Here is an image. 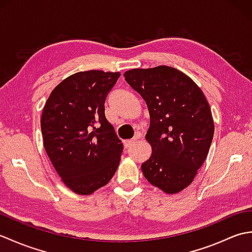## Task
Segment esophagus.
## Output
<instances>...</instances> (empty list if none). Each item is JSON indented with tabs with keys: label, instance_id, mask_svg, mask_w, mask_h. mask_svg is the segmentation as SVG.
<instances>
[{
	"label": "esophagus",
	"instance_id": "obj_1",
	"mask_svg": "<svg viewBox=\"0 0 252 252\" xmlns=\"http://www.w3.org/2000/svg\"><path fill=\"white\" fill-rule=\"evenodd\" d=\"M138 138H140V135H136L134 138H132V140H127L125 142V146L126 147H130L132 145H134V144L137 142Z\"/></svg>",
	"mask_w": 252,
	"mask_h": 252
}]
</instances>
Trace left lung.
<instances>
[{"instance_id":"8db88e82","label":"left lung","mask_w":252,"mask_h":252,"mask_svg":"<svg viewBox=\"0 0 252 252\" xmlns=\"http://www.w3.org/2000/svg\"><path fill=\"white\" fill-rule=\"evenodd\" d=\"M125 78L151 115L146 140L153 154L142 163L143 174L167 194H176L191 183L207 158L215 133L210 106L199 87L172 67L131 69Z\"/></svg>"}]
</instances>
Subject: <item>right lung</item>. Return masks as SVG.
<instances>
[{
    "label": "right lung",
    "mask_w": 252,
    "mask_h": 252,
    "mask_svg": "<svg viewBox=\"0 0 252 252\" xmlns=\"http://www.w3.org/2000/svg\"><path fill=\"white\" fill-rule=\"evenodd\" d=\"M120 72L80 71L52 91L42 112L47 156L79 195L105 186L119 165L122 142L105 117V100Z\"/></svg>",
    "instance_id": "add662e5"
}]
</instances>
